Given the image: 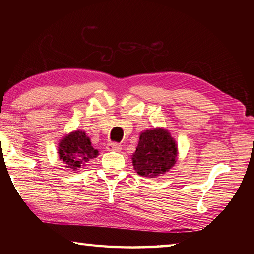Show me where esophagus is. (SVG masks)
Masks as SVG:
<instances>
[{
    "label": "esophagus",
    "instance_id": "1",
    "mask_svg": "<svg viewBox=\"0 0 254 254\" xmlns=\"http://www.w3.org/2000/svg\"><path fill=\"white\" fill-rule=\"evenodd\" d=\"M121 145L118 144V143H109L107 145V150H109V152H120L121 150Z\"/></svg>",
    "mask_w": 254,
    "mask_h": 254
}]
</instances>
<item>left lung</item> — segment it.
I'll return each instance as SVG.
<instances>
[{"instance_id":"8db88e82","label":"left lung","mask_w":254,"mask_h":254,"mask_svg":"<svg viewBox=\"0 0 254 254\" xmlns=\"http://www.w3.org/2000/svg\"><path fill=\"white\" fill-rule=\"evenodd\" d=\"M177 155V144L170 133L164 128H153L141 133L132 161L139 176L154 178L175 166Z\"/></svg>"}]
</instances>
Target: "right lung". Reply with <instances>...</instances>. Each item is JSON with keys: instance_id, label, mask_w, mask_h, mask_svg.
<instances>
[{"instance_id": "add662e5", "label": "right lung", "mask_w": 254, "mask_h": 254, "mask_svg": "<svg viewBox=\"0 0 254 254\" xmlns=\"http://www.w3.org/2000/svg\"><path fill=\"white\" fill-rule=\"evenodd\" d=\"M58 154L66 168L77 170L90 159L98 156V150L91 146L90 138L84 131L76 130L64 136L59 143Z\"/></svg>"}]
</instances>
